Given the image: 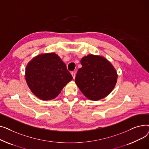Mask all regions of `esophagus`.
I'll return each mask as SVG.
<instances>
[{
    "mask_svg": "<svg viewBox=\"0 0 149 149\" xmlns=\"http://www.w3.org/2000/svg\"><path fill=\"white\" fill-rule=\"evenodd\" d=\"M71 74H72V77H73V79H74L75 78V72H71Z\"/></svg>",
    "mask_w": 149,
    "mask_h": 149,
    "instance_id": "34e87169",
    "label": "esophagus"
}]
</instances>
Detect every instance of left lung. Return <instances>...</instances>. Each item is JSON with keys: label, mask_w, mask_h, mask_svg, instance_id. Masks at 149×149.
<instances>
[{"label": "left lung", "mask_w": 149, "mask_h": 149, "mask_svg": "<svg viewBox=\"0 0 149 149\" xmlns=\"http://www.w3.org/2000/svg\"><path fill=\"white\" fill-rule=\"evenodd\" d=\"M82 67L78 70L75 81L88 99H102L113 89L117 73L112 65L104 57L88 55L81 60Z\"/></svg>", "instance_id": "obj_1"}]
</instances>
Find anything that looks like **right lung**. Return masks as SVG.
Returning a JSON list of instances; mask_svg holds the SVG:
<instances>
[{
	"instance_id": "1",
	"label": "right lung",
	"mask_w": 149,
	"mask_h": 149,
	"mask_svg": "<svg viewBox=\"0 0 149 149\" xmlns=\"http://www.w3.org/2000/svg\"><path fill=\"white\" fill-rule=\"evenodd\" d=\"M25 79L36 97L42 100H51L58 95L72 80V76L58 55L48 53L38 55L28 63Z\"/></svg>"
}]
</instances>
